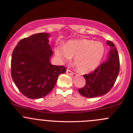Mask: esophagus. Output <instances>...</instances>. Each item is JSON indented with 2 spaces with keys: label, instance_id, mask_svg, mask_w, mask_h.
Listing matches in <instances>:
<instances>
[{
  "label": "esophagus",
  "instance_id": "34e87169",
  "mask_svg": "<svg viewBox=\"0 0 133 133\" xmlns=\"http://www.w3.org/2000/svg\"><path fill=\"white\" fill-rule=\"evenodd\" d=\"M66 73H67V74H68L69 75H74V73H73V72H72L71 71L69 70V69H67Z\"/></svg>",
  "mask_w": 133,
  "mask_h": 133
}]
</instances>
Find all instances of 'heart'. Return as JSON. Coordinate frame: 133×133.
Wrapping results in <instances>:
<instances>
[{"label": "heart", "mask_w": 133, "mask_h": 133, "mask_svg": "<svg viewBox=\"0 0 133 133\" xmlns=\"http://www.w3.org/2000/svg\"><path fill=\"white\" fill-rule=\"evenodd\" d=\"M104 46L100 42L91 40H73L64 47L55 48V54L62 61L74 58V64L81 73H88L98 66L104 56Z\"/></svg>", "instance_id": "obj_1"}]
</instances>
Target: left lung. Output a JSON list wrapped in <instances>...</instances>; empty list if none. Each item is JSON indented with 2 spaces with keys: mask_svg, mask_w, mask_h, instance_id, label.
<instances>
[{
  "mask_svg": "<svg viewBox=\"0 0 133 133\" xmlns=\"http://www.w3.org/2000/svg\"><path fill=\"white\" fill-rule=\"evenodd\" d=\"M111 48L106 61L102 63L92 73L84 75L85 85L78 89L80 95L87 98H94L105 95L115 84L120 71V61L115 45L108 41Z\"/></svg>",
  "mask_w": 133,
  "mask_h": 133,
  "instance_id": "obj_1",
  "label": "left lung"
}]
</instances>
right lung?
<instances>
[{"mask_svg":"<svg viewBox=\"0 0 133 133\" xmlns=\"http://www.w3.org/2000/svg\"><path fill=\"white\" fill-rule=\"evenodd\" d=\"M50 35L41 33L18 42L12 54L11 77L19 91L29 98L44 97L51 91L58 76L65 73L63 65H52Z\"/></svg>","mask_w":133,"mask_h":133,"instance_id":"add662e5","label":"right lung"}]
</instances>
